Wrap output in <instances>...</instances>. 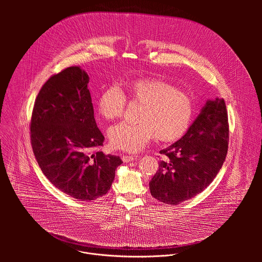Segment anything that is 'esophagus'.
<instances>
[{"label":"esophagus","mask_w":262,"mask_h":262,"mask_svg":"<svg viewBox=\"0 0 262 262\" xmlns=\"http://www.w3.org/2000/svg\"><path fill=\"white\" fill-rule=\"evenodd\" d=\"M135 157H136V156H133V155H123V156H122V160L127 163V162H130V161L134 160Z\"/></svg>","instance_id":"1"}]
</instances>
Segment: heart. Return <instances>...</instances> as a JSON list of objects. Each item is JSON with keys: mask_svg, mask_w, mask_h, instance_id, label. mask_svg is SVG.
I'll use <instances>...</instances> for the list:
<instances>
[{"mask_svg": "<svg viewBox=\"0 0 262 262\" xmlns=\"http://www.w3.org/2000/svg\"><path fill=\"white\" fill-rule=\"evenodd\" d=\"M130 102L141 105L138 124L120 123L109 130L112 147L134 153L144 148L155 136L163 142L180 139L187 132L192 116L193 104L187 93L158 78H139L125 83ZM126 97L116 85L100 95L97 108L107 121L123 116Z\"/></svg>", "mask_w": 262, "mask_h": 262, "instance_id": "obj_1", "label": "heart"}]
</instances>
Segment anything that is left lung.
I'll list each match as a JSON object with an SVG mask.
<instances>
[{
	"label": "left lung",
	"mask_w": 262,
	"mask_h": 262,
	"mask_svg": "<svg viewBox=\"0 0 262 262\" xmlns=\"http://www.w3.org/2000/svg\"><path fill=\"white\" fill-rule=\"evenodd\" d=\"M228 139L224 100H208L187 133L160 150L165 158L150 181L151 195L164 204L179 205L202 192L224 163Z\"/></svg>",
	"instance_id": "1"
}]
</instances>
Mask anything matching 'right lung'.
Returning <instances> with one entry per match:
<instances>
[{"label":"right lung","instance_id":"right-lung-1","mask_svg":"<svg viewBox=\"0 0 262 262\" xmlns=\"http://www.w3.org/2000/svg\"><path fill=\"white\" fill-rule=\"evenodd\" d=\"M89 75L71 67L52 75L38 94L31 119V145L43 174L64 193L93 201L108 192L119 156L96 151L104 136L97 127Z\"/></svg>","mask_w":262,"mask_h":262}]
</instances>
